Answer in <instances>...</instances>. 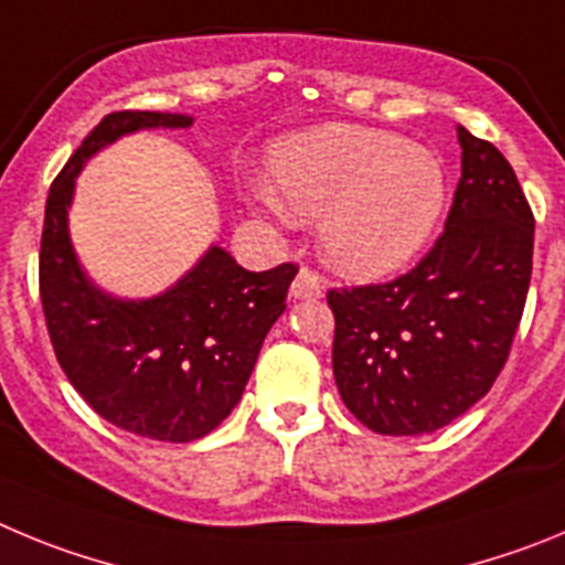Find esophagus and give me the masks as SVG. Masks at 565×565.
Wrapping results in <instances>:
<instances>
[{"instance_id":"1","label":"esophagus","mask_w":565,"mask_h":565,"mask_svg":"<svg viewBox=\"0 0 565 565\" xmlns=\"http://www.w3.org/2000/svg\"><path fill=\"white\" fill-rule=\"evenodd\" d=\"M289 295H292L295 301H315V298H320V295H323V281H320L318 273L301 267V270H298V276H295L292 287H289Z\"/></svg>"}]
</instances>
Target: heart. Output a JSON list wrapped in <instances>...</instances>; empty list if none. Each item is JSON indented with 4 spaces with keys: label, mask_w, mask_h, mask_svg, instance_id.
Listing matches in <instances>:
<instances>
[{
    "label": "heart",
    "mask_w": 565,
    "mask_h": 565,
    "mask_svg": "<svg viewBox=\"0 0 565 565\" xmlns=\"http://www.w3.org/2000/svg\"><path fill=\"white\" fill-rule=\"evenodd\" d=\"M264 205L278 216L320 220L332 267L377 278L408 264L439 227L447 171L436 151L363 126H320L273 149Z\"/></svg>",
    "instance_id": "obj_1"
}]
</instances>
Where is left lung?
<instances>
[{"label": "left lung", "mask_w": 565, "mask_h": 565, "mask_svg": "<svg viewBox=\"0 0 565 565\" xmlns=\"http://www.w3.org/2000/svg\"><path fill=\"white\" fill-rule=\"evenodd\" d=\"M461 180L445 233L388 284L329 289L345 408L383 436L445 428L492 388L532 278L535 216L507 157L459 126Z\"/></svg>", "instance_id": "obj_1"}]
</instances>
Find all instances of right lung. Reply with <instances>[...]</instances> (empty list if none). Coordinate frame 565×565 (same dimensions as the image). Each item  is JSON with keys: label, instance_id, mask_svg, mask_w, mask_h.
Masks as SVG:
<instances>
[{"label": "right lung", "instance_id": "obj_1", "mask_svg": "<svg viewBox=\"0 0 565 565\" xmlns=\"http://www.w3.org/2000/svg\"><path fill=\"white\" fill-rule=\"evenodd\" d=\"M191 124L171 111L106 115L50 185L39 253L44 320L67 380L106 422L157 441L202 439L236 408L298 273H250L213 245L154 298L124 301L86 278L67 225L84 162L124 135Z\"/></svg>", "mask_w": 565, "mask_h": 565}]
</instances>
